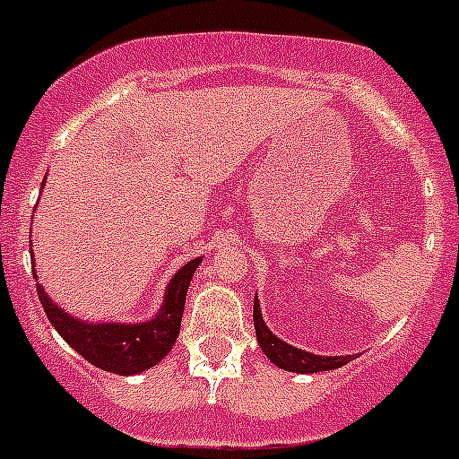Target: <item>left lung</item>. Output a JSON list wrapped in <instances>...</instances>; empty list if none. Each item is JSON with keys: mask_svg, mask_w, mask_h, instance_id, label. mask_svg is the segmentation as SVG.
<instances>
[{"mask_svg": "<svg viewBox=\"0 0 459 459\" xmlns=\"http://www.w3.org/2000/svg\"><path fill=\"white\" fill-rule=\"evenodd\" d=\"M254 326L260 349L264 351V355L272 359L273 365L281 367V369L285 371H294V374H316V371H331L337 369V367H344L346 362L353 359V355L307 353V351L297 349V346L288 344V342L278 340V337L269 331L267 324H264L258 297L254 299Z\"/></svg>", "mask_w": 459, "mask_h": 459, "instance_id": "left-lung-1", "label": "left lung"}]
</instances>
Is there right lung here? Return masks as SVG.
<instances>
[{
  "label": "right lung",
  "instance_id": "add662e5",
  "mask_svg": "<svg viewBox=\"0 0 459 459\" xmlns=\"http://www.w3.org/2000/svg\"><path fill=\"white\" fill-rule=\"evenodd\" d=\"M199 264L201 258L183 264L167 285L165 299H162V306L156 316H152L149 321H140V324H119V321L94 324V321L76 319L51 301L40 282H36L38 297H40L51 326L72 349L79 351V355H83L90 365L110 371V374L133 376L152 369L169 353L171 346L177 344L187 288H190V281Z\"/></svg>",
  "mask_w": 459,
  "mask_h": 459
}]
</instances>
